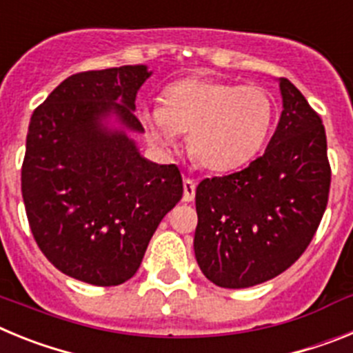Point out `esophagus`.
Here are the masks:
<instances>
[{"instance_id":"1","label":"esophagus","mask_w":353,"mask_h":353,"mask_svg":"<svg viewBox=\"0 0 353 353\" xmlns=\"http://www.w3.org/2000/svg\"><path fill=\"white\" fill-rule=\"evenodd\" d=\"M196 196V182L191 179H183V201H192Z\"/></svg>"}]
</instances>
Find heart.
Masks as SVG:
<instances>
[{"label": "heart", "mask_w": 353, "mask_h": 353, "mask_svg": "<svg viewBox=\"0 0 353 353\" xmlns=\"http://www.w3.org/2000/svg\"><path fill=\"white\" fill-rule=\"evenodd\" d=\"M162 101L143 102L138 109L150 141L168 148L189 130L192 157L219 173L252 161L276 118L274 97L256 84L183 79L164 90Z\"/></svg>", "instance_id": "obj_1"}]
</instances>
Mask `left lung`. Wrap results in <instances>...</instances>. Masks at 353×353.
Masks as SVG:
<instances>
[{"instance_id": "1", "label": "left lung", "mask_w": 353, "mask_h": 353, "mask_svg": "<svg viewBox=\"0 0 353 353\" xmlns=\"http://www.w3.org/2000/svg\"><path fill=\"white\" fill-rule=\"evenodd\" d=\"M277 81L283 111L265 154L196 189V261L221 288H249L292 267L329 199L322 120L288 79Z\"/></svg>"}]
</instances>
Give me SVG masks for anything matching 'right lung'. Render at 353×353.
<instances>
[{"label": "right lung", "mask_w": 353, "mask_h": 353, "mask_svg": "<svg viewBox=\"0 0 353 353\" xmlns=\"http://www.w3.org/2000/svg\"><path fill=\"white\" fill-rule=\"evenodd\" d=\"M146 65L67 77L31 114L23 199L31 233L56 269L95 286L138 272L162 217L182 198L174 164L141 155L132 134Z\"/></svg>", "instance_id": "1"}]
</instances>
